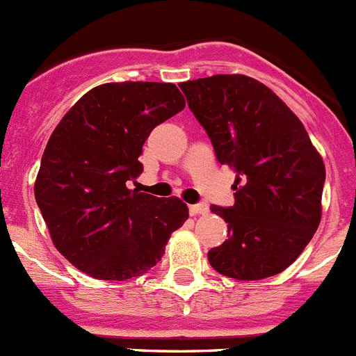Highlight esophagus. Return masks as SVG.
Returning <instances> with one entry per match:
<instances>
[{"label": "esophagus", "instance_id": "esophagus-1", "mask_svg": "<svg viewBox=\"0 0 356 356\" xmlns=\"http://www.w3.org/2000/svg\"><path fill=\"white\" fill-rule=\"evenodd\" d=\"M209 211V205L205 202H200V204L189 205V214L197 216V214H205Z\"/></svg>", "mask_w": 356, "mask_h": 356}]
</instances>
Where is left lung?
Here are the masks:
<instances>
[{"mask_svg":"<svg viewBox=\"0 0 356 356\" xmlns=\"http://www.w3.org/2000/svg\"><path fill=\"white\" fill-rule=\"evenodd\" d=\"M216 158L237 174L232 207L212 205L228 238L209 251L227 277L257 281L290 267L318 230L325 165L304 124L267 86L245 75L179 84Z\"/></svg>","mask_w":356,"mask_h":356,"instance_id":"8db88e82","label":"left lung"}]
</instances>
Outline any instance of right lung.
Wrapping results in <instances>:
<instances>
[{
	"mask_svg": "<svg viewBox=\"0 0 356 356\" xmlns=\"http://www.w3.org/2000/svg\"><path fill=\"white\" fill-rule=\"evenodd\" d=\"M184 105L175 84H102L56 126L35 198L54 245L79 270L105 281L145 274L184 225L188 207L179 198L129 189L144 170V142Z\"/></svg>",
	"mask_w": 356,
	"mask_h": 356,
	"instance_id": "obj_1",
	"label": "right lung"
}]
</instances>
